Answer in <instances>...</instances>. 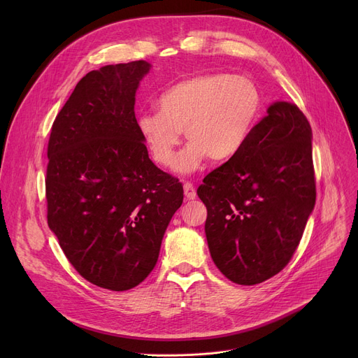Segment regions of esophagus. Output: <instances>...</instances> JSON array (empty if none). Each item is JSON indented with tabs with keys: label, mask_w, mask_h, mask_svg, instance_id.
Instances as JSON below:
<instances>
[{
	"label": "esophagus",
	"mask_w": 358,
	"mask_h": 358,
	"mask_svg": "<svg viewBox=\"0 0 358 358\" xmlns=\"http://www.w3.org/2000/svg\"><path fill=\"white\" fill-rule=\"evenodd\" d=\"M184 196L187 200H194L197 197L196 189L192 182H184Z\"/></svg>",
	"instance_id": "obj_1"
}]
</instances>
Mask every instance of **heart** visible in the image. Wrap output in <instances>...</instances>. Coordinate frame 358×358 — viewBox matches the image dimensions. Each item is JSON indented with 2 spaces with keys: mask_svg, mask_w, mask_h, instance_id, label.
Returning <instances> with one entry per match:
<instances>
[{
  "mask_svg": "<svg viewBox=\"0 0 358 358\" xmlns=\"http://www.w3.org/2000/svg\"><path fill=\"white\" fill-rule=\"evenodd\" d=\"M155 107L154 115L138 119L150 157L161 166H171L182 131L189 145L176 169L190 173L206 157L223 162L239 152L259 119L262 97L250 78L203 73L164 90Z\"/></svg>",
  "mask_w": 358,
  "mask_h": 358,
  "instance_id": "b5f03b06",
  "label": "heart"
}]
</instances>
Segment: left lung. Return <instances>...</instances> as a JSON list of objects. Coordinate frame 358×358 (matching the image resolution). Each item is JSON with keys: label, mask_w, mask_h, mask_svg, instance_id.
Listing matches in <instances>:
<instances>
[{"label": "left lung", "mask_w": 358, "mask_h": 358, "mask_svg": "<svg viewBox=\"0 0 358 358\" xmlns=\"http://www.w3.org/2000/svg\"><path fill=\"white\" fill-rule=\"evenodd\" d=\"M197 194L208 208L212 259L236 285L262 283L283 270L315 208L312 129L293 103L275 101L239 152Z\"/></svg>", "instance_id": "8db88e82"}]
</instances>
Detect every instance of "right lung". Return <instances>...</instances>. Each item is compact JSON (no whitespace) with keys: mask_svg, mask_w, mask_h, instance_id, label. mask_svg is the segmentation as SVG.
Masks as SVG:
<instances>
[{"mask_svg":"<svg viewBox=\"0 0 358 358\" xmlns=\"http://www.w3.org/2000/svg\"><path fill=\"white\" fill-rule=\"evenodd\" d=\"M150 64L91 71L56 116L46 171L48 224L85 280L123 292L154 270L182 185L149 159L135 96Z\"/></svg>","mask_w":358,"mask_h":358,"instance_id":"add662e5","label":"right lung"}]
</instances>
